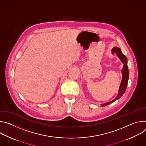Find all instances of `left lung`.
<instances>
[{"label":"left lung","instance_id":"obj_1","mask_svg":"<svg viewBox=\"0 0 146 146\" xmlns=\"http://www.w3.org/2000/svg\"><path fill=\"white\" fill-rule=\"evenodd\" d=\"M112 53L113 54L114 52L116 53L118 57L120 59V60L122 62V64H123V69H122V79L121 82V84L119 86V92L117 96V97L113 100L112 101L106 102L104 104H102V106H106L109 105V104L113 103L117 99H119L122 95L124 94L125 91L127 89V87L128 85V78H129V71H128V65H127V58L126 56H125L121 52V50L119 48L115 47L112 49Z\"/></svg>","mask_w":146,"mask_h":146}]
</instances>
